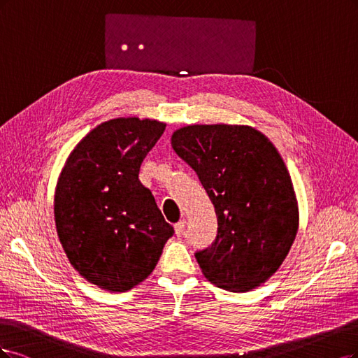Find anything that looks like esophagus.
I'll return each instance as SVG.
<instances>
[{
    "instance_id": "obj_1",
    "label": "esophagus",
    "mask_w": 358,
    "mask_h": 358,
    "mask_svg": "<svg viewBox=\"0 0 358 358\" xmlns=\"http://www.w3.org/2000/svg\"><path fill=\"white\" fill-rule=\"evenodd\" d=\"M184 227H186V220H180L178 223H176L174 229H176V235L181 236L184 232Z\"/></svg>"
}]
</instances>
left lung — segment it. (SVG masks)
<instances>
[{"label": "left lung", "instance_id": "8db88e82", "mask_svg": "<svg viewBox=\"0 0 358 358\" xmlns=\"http://www.w3.org/2000/svg\"><path fill=\"white\" fill-rule=\"evenodd\" d=\"M171 144L215 208L217 238L194 255L205 278L235 293L266 282L299 227L292 177L278 150L251 126L222 123L184 126Z\"/></svg>", "mask_w": 358, "mask_h": 358}]
</instances>
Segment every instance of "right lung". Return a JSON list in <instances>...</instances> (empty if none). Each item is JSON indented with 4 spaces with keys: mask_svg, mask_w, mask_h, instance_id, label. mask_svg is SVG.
Returning a JSON list of instances; mask_svg holds the SVG:
<instances>
[{
    "mask_svg": "<svg viewBox=\"0 0 358 358\" xmlns=\"http://www.w3.org/2000/svg\"><path fill=\"white\" fill-rule=\"evenodd\" d=\"M166 123L119 117L98 124L68 156L55 190V223L73 268L124 293L153 272L174 227L138 174Z\"/></svg>",
    "mask_w": 358,
    "mask_h": 358,
    "instance_id": "add662e5",
    "label": "right lung"
}]
</instances>
